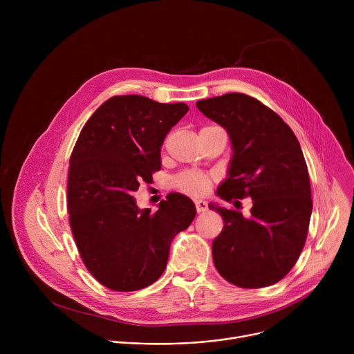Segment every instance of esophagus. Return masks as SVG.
<instances>
[{"label": "esophagus", "mask_w": 354, "mask_h": 354, "mask_svg": "<svg viewBox=\"0 0 354 354\" xmlns=\"http://www.w3.org/2000/svg\"><path fill=\"white\" fill-rule=\"evenodd\" d=\"M194 206H196V212L197 213H203L207 210V203L205 200H194Z\"/></svg>", "instance_id": "esophagus-1"}]
</instances>
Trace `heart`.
Instances as JSON below:
<instances>
[{"instance_id":"1","label":"heart","mask_w":354,"mask_h":354,"mask_svg":"<svg viewBox=\"0 0 354 354\" xmlns=\"http://www.w3.org/2000/svg\"><path fill=\"white\" fill-rule=\"evenodd\" d=\"M174 183L183 193L192 196H201L206 194L212 187V178L203 172L185 171L175 178Z\"/></svg>"}]
</instances>
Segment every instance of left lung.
Listing matches in <instances>:
<instances>
[{"label": "left lung", "mask_w": 354, "mask_h": 354, "mask_svg": "<svg viewBox=\"0 0 354 354\" xmlns=\"http://www.w3.org/2000/svg\"><path fill=\"white\" fill-rule=\"evenodd\" d=\"M223 126L234 154L217 194L227 201L252 198L250 217L209 205L224 221L213 241L218 273L242 288L280 281L306 245L313 213L311 185L299 142L287 123L257 97L225 93L196 102Z\"/></svg>", "instance_id": "8db88e82"}]
</instances>
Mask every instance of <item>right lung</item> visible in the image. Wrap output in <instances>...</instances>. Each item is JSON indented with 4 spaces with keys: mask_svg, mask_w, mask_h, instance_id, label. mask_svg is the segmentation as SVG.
Listing matches in <instances>:
<instances>
[{
    "mask_svg": "<svg viewBox=\"0 0 354 354\" xmlns=\"http://www.w3.org/2000/svg\"><path fill=\"white\" fill-rule=\"evenodd\" d=\"M185 104L141 95L112 96L82 127L70 158L67 210L88 272L113 291H136L164 273L175 235L196 216L193 201L169 193L140 210L133 193L161 169V145L187 113Z\"/></svg>",
    "mask_w": 354,
    "mask_h": 354,
    "instance_id": "1",
    "label": "right lung"
}]
</instances>
